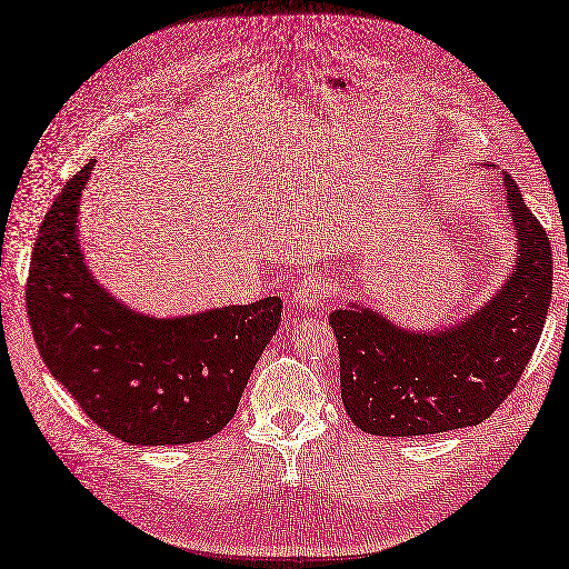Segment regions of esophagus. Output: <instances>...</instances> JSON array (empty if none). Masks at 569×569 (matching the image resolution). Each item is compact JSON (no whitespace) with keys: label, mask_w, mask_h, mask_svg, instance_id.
<instances>
[{"label":"esophagus","mask_w":569,"mask_h":569,"mask_svg":"<svg viewBox=\"0 0 569 569\" xmlns=\"http://www.w3.org/2000/svg\"><path fill=\"white\" fill-rule=\"evenodd\" d=\"M328 298H330V286L323 273L319 271H307L288 292V300L292 302V307H300V309H317Z\"/></svg>","instance_id":"34e87169"}]
</instances>
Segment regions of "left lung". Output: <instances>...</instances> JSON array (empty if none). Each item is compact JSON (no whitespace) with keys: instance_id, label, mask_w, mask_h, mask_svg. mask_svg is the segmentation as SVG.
Wrapping results in <instances>:
<instances>
[{"instance_id":"1","label":"left lung","mask_w":569,"mask_h":569,"mask_svg":"<svg viewBox=\"0 0 569 569\" xmlns=\"http://www.w3.org/2000/svg\"><path fill=\"white\" fill-rule=\"evenodd\" d=\"M501 178L518 252L488 302L436 330L403 328L353 300L330 313L342 403L361 431L427 436L476 427L520 380L551 307L553 260L518 184L503 171Z\"/></svg>"}]
</instances>
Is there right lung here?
Returning <instances> with one entry per match:
<instances>
[{"label": "right lung", "mask_w": 569, "mask_h": 569, "mask_svg": "<svg viewBox=\"0 0 569 569\" xmlns=\"http://www.w3.org/2000/svg\"><path fill=\"white\" fill-rule=\"evenodd\" d=\"M93 166L68 180L39 227L26 292L34 342L79 408L123 443H199L234 417L283 302L168 319L119 302L79 243V199Z\"/></svg>", "instance_id": "right-lung-1"}]
</instances>
